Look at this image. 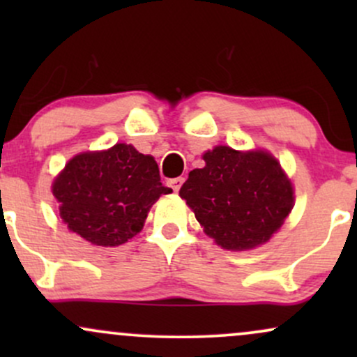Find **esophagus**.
Wrapping results in <instances>:
<instances>
[{
    "label": "esophagus",
    "instance_id": "1",
    "mask_svg": "<svg viewBox=\"0 0 357 357\" xmlns=\"http://www.w3.org/2000/svg\"><path fill=\"white\" fill-rule=\"evenodd\" d=\"M183 183H184V178H174V179H171V181H169V186L173 188L174 192H178L179 188L183 186Z\"/></svg>",
    "mask_w": 357,
    "mask_h": 357
}]
</instances>
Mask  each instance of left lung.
I'll return each mask as SVG.
<instances>
[{
  "label": "left lung",
  "instance_id": "8db88e82",
  "mask_svg": "<svg viewBox=\"0 0 357 357\" xmlns=\"http://www.w3.org/2000/svg\"><path fill=\"white\" fill-rule=\"evenodd\" d=\"M179 196L195 211L206 235L227 250H250L265 243L294 206L292 183L275 158L238 153L218 146L203 155Z\"/></svg>",
  "mask_w": 357,
  "mask_h": 357
}]
</instances>
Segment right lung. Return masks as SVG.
Instances as JSON below:
<instances>
[{
	"mask_svg": "<svg viewBox=\"0 0 357 357\" xmlns=\"http://www.w3.org/2000/svg\"><path fill=\"white\" fill-rule=\"evenodd\" d=\"M52 191L68 230L92 245L117 247L142 230L149 208L173 190L162 186L154 158L116 144L70 159Z\"/></svg>",
	"mask_w": 357,
	"mask_h": 357,
	"instance_id": "right-lung-1",
	"label": "right lung"
}]
</instances>
